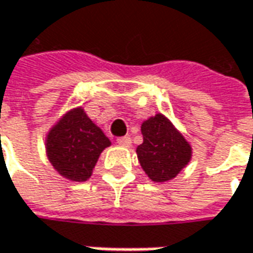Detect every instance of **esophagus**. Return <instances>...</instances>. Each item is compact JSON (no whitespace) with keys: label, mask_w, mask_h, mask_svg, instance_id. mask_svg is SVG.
Listing matches in <instances>:
<instances>
[{"label":"esophagus","mask_w":253,"mask_h":253,"mask_svg":"<svg viewBox=\"0 0 253 253\" xmlns=\"http://www.w3.org/2000/svg\"><path fill=\"white\" fill-rule=\"evenodd\" d=\"M118 145H121L124 147H129L130 143H132V139L129 136H123V138H118Z\"/></svg>","instance_id":"esophagus-1"}]
</instances>
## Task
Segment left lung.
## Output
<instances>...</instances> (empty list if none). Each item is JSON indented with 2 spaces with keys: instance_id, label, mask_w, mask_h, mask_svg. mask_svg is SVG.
Here are the masks:
<instances>
[{
  "instance_id": "1",
  "label": "left lung",
  "mask_w": 253,
  "mask_h": 253,
  "mask_svg": "<svg viewBox=\"0 0 253 253\" xmlns=\"http://www.w3.org/2000/svg\"><path fill=\"white\" fill-rule=\"evenodd\" d=\"M143 143L136 149L147 177L154 182L174 178L191 160L192 149L174 125L162 114L142 124Z\"/></svg>"
}]
</instances>
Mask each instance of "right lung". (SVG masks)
Wrapping results in <instances>:
<instances>
[{
  "label": "right lung",
  "instance_id": "obj_1",
  "mask_svg": "<svg viewBox=\"0 0 253 253\" xmlns=\"http://www.w3.org/2000/svg\"><path fill=\"white\" fill-rule=\"evenodd\" d=\"M111 142L82 108L69 111L45 140L48 160L62 177L76 182L91 175L100 153Z\"/></svg>",
  "mask_w": 253,
  "mask_h": 253
}]
</instances>
